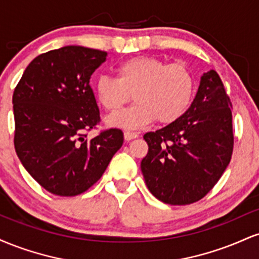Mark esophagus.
<instances>
[{
	"label": "esophagus",
	"instance_id": "1",
	"mask_svg": "<svg viewBox=\"0 0 259 259\" xmlns=\"http://www.w3.org/2000/svg\"><path fill=\"white\" fill-rule=\"evenodd\" d=\"M138 134L136 133H132V132H125L124 133V139H125V141H130V140L133 139H136L138 138Z\"/></svg>",
	"mask_w": 259,
	"mask_h": 259
}]
</instances>
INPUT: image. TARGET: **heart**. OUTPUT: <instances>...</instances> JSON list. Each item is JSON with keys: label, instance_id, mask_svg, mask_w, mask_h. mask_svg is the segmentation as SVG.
Here are the masks:
<instances>
[{"label": "heart", "instance_id": "b5f03b06", "mask_svg": "<svg viewBox=\"0 0 259 259\" xmlns=\"http://www.w3.org/2000/svg\"><path fill=\"white\" fill-rule=\"evenodd\" d=\"M95 95L106 111L117 112L135 100V105L107 118V124L140 129L156 119L170 124L185 114L195 94V79L183 64H168L153 57H135L121 63L117 79L102 75L95 81Z\"/></svg>", "mask_w": 259, "mask_h": 259}]
</instances>
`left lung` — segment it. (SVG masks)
Returning a JSON list of instances; mask_svg holds the SVG:
<instances>
[{"label": "left lung", "instance_id": "8db88e82", "mask_svg": "<svg viewBox=\"0 0 259 259\" xmlns=\"http://www.w3.org/2000/svg\"><path fill=\"white\" fill-rule=\"evenodd\" d=\"M231 102L215 70L203 73L197 94L183 117L146 133L141 160L145 183L154 197L174 206L204 197L218 183L234 147Z\"/></svg>", "mask_w": 259, "mask_h": 259}]
</instances>
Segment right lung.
<instances>
[{
  "instance_id": "right-lung-1",
  "label": "right lung",
  "mask_w": 259,
  "mask_h": 259,
  "mask_svg": "<svg viewBox=\"0 0 259 259\" xmlns=\"http://www.w3.org/2000/svg\"><path fill=\"white\" fill-rule=\"evenodd\" d=\"M107 52L64 46L37 56L13 94L14 147L28 173L58 196H76L96 183L121 147L119 129L84 134L100 123L90 86Z\"/></svg>"
}]
</instances>
